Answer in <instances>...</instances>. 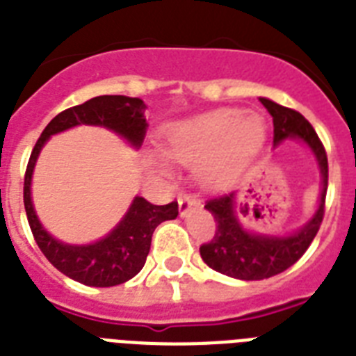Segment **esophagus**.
Instances as JSON below:
<instances>
[{"label":"esophagus","instance_id":"obj_1","mask_svg":"<svg viewBox=\"0 0 356 356\" xmlns=\"http://www.w3.org/2000/svg\"><path fill=\"white\" fill-rule=\"evenodd\" d=\"M199 204L201 203H199V199L193 193H183L179 197V212H181V216H186L192 208H197Z\"/></svg>","mask_w":356,"mask_h":356}]
</instances>
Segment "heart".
<instances>
[{
    "label": "heart",
    "mask_w": 356,
    "mask_h": 356,
    "mask_svg": "<svg viewBox=\"0 0 356 356\" xmlns=\"http://www.w3.org/2000/svg\"><path fill=\"white\" fill-rule=\"evenodd\" d=\"M265 133L267 126L258 113L216 109L172 124L161 148L175 163L197 166L204 184L219 186L261 148Z\"/></svg>",
    "instance_id": "b5f03b06"
}]
</instances>
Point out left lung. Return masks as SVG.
Instances as JSON below:
<instances>
[{"mask_svg": "<svg viewBox=\"0 0 356 356\" xmlns=\"http://www.w3.org/2000/svg\"><path fill=\"white\" fill-rule=\"evenodd\" d=\"M259 100L273 115L274 144L282 143L283 138H300L313 149L322 172V193H320L318 210L314 212L313 219H309L300 230L282 238L245 230L234 208L236 203L234 192L208 199L204 208L213 216L218 228L212 241L199 247L201 258L213 270L227 274L230 278L248 280V282L276 276L287 270L305 254L322 225L329 173L327 153L307 118L302 113L283 108L268 98H259Z\"/></svg>", "mask_w": 356, "mask_h": 356, "instance_id": "obj_1", "label": "left lung"}]
</instances>
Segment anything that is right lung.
Masks as SVG:
<instances>
[{"label": "right lung", "instance_id": "1", "mask_svg": "<svg viewBox=\"0 0 356 356\" xmlns=\"http://www.w3.org/2000/svg\"><path fill=\"white\" fill-rule=\"evenodd\" d=\"M144 102L140 98L122 95H102L88 102L58 113L43 129L31 159H29L25 181H23V204L27 212L29 227L33 230L34 241L43 256L54 267L74 282L89 287H113L131 280L140 273L148 258L152 236L163 221L175 219L179 213L177 201L168 204H152L144 197L133 199L128 213L104 239L91 245H65L43 230L34 212L31 199V179L40 149L54 133L73 128L78 124L104 126L124 137L135 148L143 144L148 122L144 118Z\"/></svg>", "mask_w": 356, "mask_h": 356}]
</instances>
